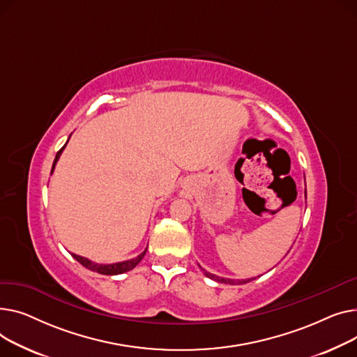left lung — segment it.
<instances>
[{"mask_svg":"<svg viewBox=\"0 0 357 357\" xmlns=\"http://www.w3.org/2000/svg\"><path fill=\"white\" fill-rule=\"evenodd\" d=\"M305 196H307V190H305ZM203 272H204V275L207 277V278H211V280H215V281H218V282H223V284H246V282H249V281H252L254 278H249V280H229V278H222V277H216V275H213V274H211V272H207V271H204V269H202Z\"/></svg>","mask_w":357,"mask_h":357,"instance_id":"left-lung-1","label":"left lung"}]
</instances>
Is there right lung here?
Here are the masks:
<instances>
[{
	"instance_id": "add662e5",
	"label": "right lung",
	"mask_w": 357,
	"mask_h": 357,
	"mask_svg": "<svg viewBox=\"0 0 357 357\" xmlns=\"http://www.w3.org/2000/svg\"><path fill=\"white\" fill-rule=\"evenodd\" d=\"M69 138H70V137H69ZM68 141H69V139H68ZM66 144H68V142H66ZM66 144L63 145L61 149L57 151V154H56V158H54L53 167H52V174H53V172H54V167H56V162H57L60 154L63 153V150H65ZM145 252H146V249L144 250L142 254H139L138 257H135V258H132V259L116 262V264H108V265H105V264H96V262L89 261L88 258H83V257H79V255H75V254H72V257H73L77 262H80L83 266L91 269V271H93V272H98V274H102V275H118V274H123V272L134 269V268L141 262V259L144 258Z\"/></svg>"
}]
</instances>
